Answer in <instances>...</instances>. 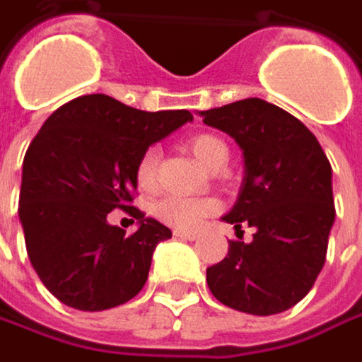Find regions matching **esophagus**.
I'll return each mask as SVG.
<instances>
[{"instance_id":"obj_1","label":"esophagus","mask_w":362,"mask_h":362,"mask_svg":"<svg viewBox=\"0 0 362 362\" xmlns=\"http://www.w3.org/2000/svg\"><path fill=\"white\" fill-rule=\"evenodd\" d=\"M174 237H178V239H184V241H197L198 239V233H188V230H174Z\"/></svg>"}]
</instances>
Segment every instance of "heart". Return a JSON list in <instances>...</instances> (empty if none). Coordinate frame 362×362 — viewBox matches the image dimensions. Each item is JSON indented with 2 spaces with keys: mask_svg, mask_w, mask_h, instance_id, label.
<instances>
[{
  "mask_svg": "<svg viewBox=\"0 0 362 362\" xmlns=\"http://www.w3.org/2000/svg\"><path fill=\"white\" fill-rule=\"evenodd\" d=\"M186 148L200 164L209 170L223 168L227 162V146L212 134H198L186 141ZM158 158L156 148H148L135 164V182L141 190H151L158 178ZM221 209L214 198H180L165 197L153 204V214L170 227L178 230H197L206 218Z\"/></svg>",
  "mask_w": 362,
  "mask_h": 362,
  "instance_id": "heart-1",
  "label": "heart"
}]
</instances>
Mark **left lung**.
<instances>
[{
	"mask_svg": "<svg viewBox=\"0 0 362 362\" xmlns=\"http://www.w3.org/2000/svg\"><path fill=\"white\" fill-rule=\"evenodd\" d=\"M202 121L241 146L245 178L227 216L237 233L223 261L206 269L212 296L225 306L272 316L312 290L326 261L334 223L332 168L316 135L288 111L243 99L200 111Z\"/></svg>",
	"mask_w": 362,
	"mask_h": 362,
	"instance_id": "left-lung-1",
	"label": "left lung"
}]
</instances>
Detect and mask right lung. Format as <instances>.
<instances>
[{
    "label": "right lung",
    "mask_w": 362,
    "mask_h": 362,
    "mask_svg": "<svg viewBox=\"0 0 362 362\" xmlns=\"http://www.w3.org/2000/svg\"><path fill=\"white\" fill-rule=\"evenodd\" d=\"M186 121V109L150 113L83 95L58 107L32 139L18 212L30 263L62 304L101 312L146 286L153 249L172 230L134 206L135 164ZM115 208L140 223L135 233L108 225Z\"/></svg>",
    "instance_id": "obj_1"
}]
</instances>
